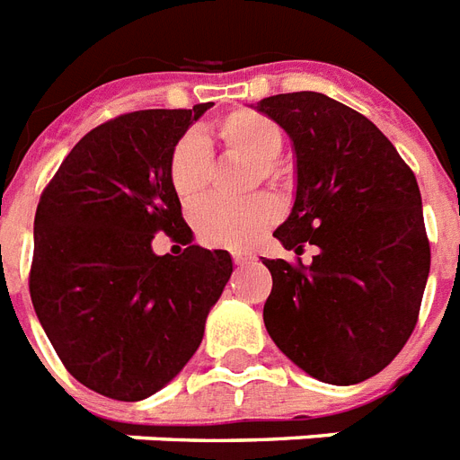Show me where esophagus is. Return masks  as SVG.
<instances>
[{
	"label": "esophagus",
	"instance_id": "1",
	"mask_svg": "<svg viewBox=\"0 0 460 460\" xmlns=\"http://www.w3.org/2000/svg\"><path fill=\"white\" fill-rule=\"evenodd\" d=\"M251 258H253L251 253H243V251H234V262H236V265H245V262H251Z\"/></svg>",
	"mask_w": 460,
	"mask_h": 460
}]
</instances>
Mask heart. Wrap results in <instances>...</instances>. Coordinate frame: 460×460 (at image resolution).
Instances as JSON below:
<instances>
[{
	"mask_svg": "<svg viewBox=\"0 0 460 460\" xmlns=\"http://www.w3.org/2000/svg\"><path fill=\"white\" fill-rule=\"evenodd\" d=\"M212 137L231 154L258 164V175L265 181H275L279 175L277 156L285 145L282 128L272 118L241 108L224 115L212 128ZM168 178L175 195L185 207L202 202L212 178V152L202 137L185 135L171 152ZM279 217V207L272 198H255L248 202H207L195 212L198 236L209 245L224 248H243L255 243L270 229V224Z\"/></svg>",
	"mask_w": 460,
	"mask_h": 460,
	"instance_id": "b5f03b06",
	"label": "heart"
}]
</instances>
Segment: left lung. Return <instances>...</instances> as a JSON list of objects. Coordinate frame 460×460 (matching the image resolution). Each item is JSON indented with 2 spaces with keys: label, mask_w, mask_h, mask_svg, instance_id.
Instances as JSON below:
<instances>
[{
  "label": "left lung",
  "mask_w": 460,
  "mask_h": 460,
  "mask_svg": "<svg viewBox=\"0 0 460 460\" xmlns=\"http://www.w3.org/2000/svg\"><path fill=\"white\" fill-rule=\"evenodd\" d=\"M253 108L285 129L296 159L292 212L275 238L294 253L318 248L301 268L262 258L272 275L265 328L308 376L367 381L408 342L429 275L415 175L369 118L325 93H279Z\"/></svg>",
  "instance_id": "obj_1"
}]
</instances>
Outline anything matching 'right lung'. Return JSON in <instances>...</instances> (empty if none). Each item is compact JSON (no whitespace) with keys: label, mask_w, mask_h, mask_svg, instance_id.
Masks as SVG:
<instances>
[{"label":"right lung","mask_w":460,"mask_h":460,"mask_svg":"<svg viewBox=\"0 0 460 460\" xmlns=\"http://www.w3.org/2000/svg\"><path fill=\"white\" fill-rule=\"evenodd\" d=\"M209 108L137 111L98 125L38 202V321L69 374L115 401H145L183 371L234 272L229 251L192 243L168 178L173 146ZM156 230L188 243L184 255L154 254Z\"/></svg>","instance_id":"right-lung-1"}]
</instances>
